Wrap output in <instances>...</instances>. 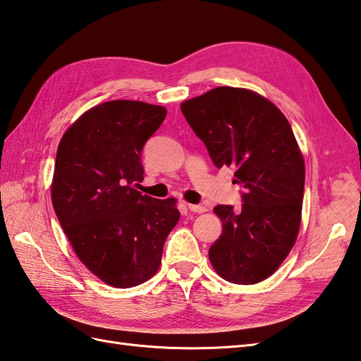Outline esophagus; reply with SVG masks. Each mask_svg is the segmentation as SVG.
<instances>
[{
	"label": "esophagus",
	"mask_w": 361,
	"mask_h": 361,
	"mask_svg": "<svg viewBox=\"0 0 361 361\" xmlns=\"http://www.w3.org/2000/svg\"><path fill=\"white\" fill-rule=\"evenodd\" d=\"M188 208H189V211H192V212H197V214H202V212H206L208 211V208H206L204 204H188Z\"/></svg>",
	"instance_id": "obj_1"
}]
</instances>
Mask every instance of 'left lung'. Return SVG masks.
Returning a JSON list of instances; mask_svg holds the SVG:
<instances>
[{"mask_svg":"<svg viewBox=\"0 0 361 361\" xmlns=\"http://www.w3.org/2000/svg\"><path fill=\"white\" fill-rule=\"evenodd\" d=\"M212 163L235 167L242 208L217 204L221 235L209 248L220 278L250 286L271 276L296 242L305 167L287 118L255 91L219 87L181 104Z\"/></svg>","mask_w":361,"mask_h":361,"instance_id":"8db88e82","label":"left lung"}]
</instances>
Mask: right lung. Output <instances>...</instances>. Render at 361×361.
<instances>
[{"label":"right lung","mask_w":361,"mask_h":361,"mask_svg":"<svg viewBox=\"0 0 361 361\" xmlns=\"http://www.w3.org/2000/svg\"><path fill=\"white\" fill-rule=\"evenodd\" d=\"M166 113L140 101L104 102L83 113L59 144L54 211L82 264L111 287L149 281L180 219L175 198L157 200L135 189L144 180V144Z\"/></svg>","instance_id":"right-lung-1"}]
</instances>
